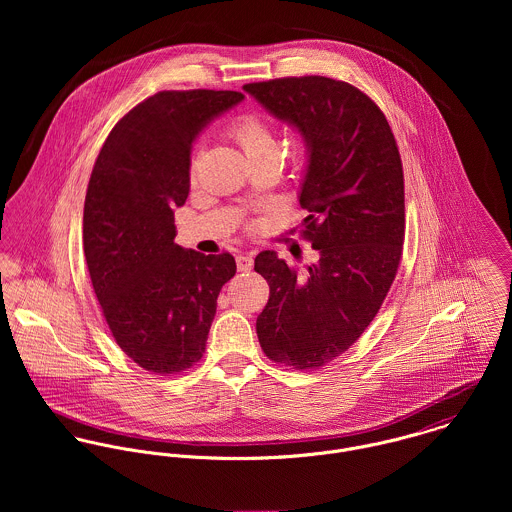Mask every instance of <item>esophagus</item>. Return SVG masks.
<instances>
[{
  "mask_svg": "<svg viewBox=\"0 0 512 512\" xmlns=\"http://www.w3.org/2000/svg\"><path fill=\"white\" fill-rule=\"evenodd\" d=\"M252 258L250 256H244V254H240V256H236V266H238V272H250L252 270Z\"/></svg>",
  "mask_w": 512,
  "mask_h": 512,
  "instance_id": "obj_1",
  "label": "esophagus"
}]
</instances>
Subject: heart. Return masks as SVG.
Returning <instances> with one entry per match:
<instances>
[{
	"mask_svg": "<svg viewBox=\"0 0 512 512\" xmlns=\"http://www.w3.org/2000/svg\"><path fill=\"white\" fill-rule=\"evenodd\" d=\"M230 136L242 147L250 161H260L280 155V142L276 130L260 116L246 114L232 122Z\"/></svg>",
	"mask_w": 512,
	"mask_h": 512,
	"instance_id": "obj_1",
	"label": "heart"
}]
</instances>
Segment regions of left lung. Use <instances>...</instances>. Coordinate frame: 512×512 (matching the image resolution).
<instances>
[{
  "mask_svg": "<svg viewBox=\"0 0 512 512\" xmlns=\"http://www.w3.org/2000/svg\"><path fill=\"white\" fill-rule=\"evenodd\" d=\"M307 147L299 205L317 260L303 274L264 250L270 286L256 333L268 359L295 370L345 353L378 313L404 244V173L382 110L349 82L288 76L242 86Z\"/></svg>",
  "mask_w": 512,
  "mask_h": 512,
  "instance_id": "1",
  "label": "left lung"
}]
</instances>
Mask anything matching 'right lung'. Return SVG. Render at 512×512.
<instances>
[{
  "mask_svg": "<svg viewBox=\"0 0 512 512\" xmlns=\"http://www.w3.org/2000/svg\"><path fill=\"white\" fill-rule=\"evenodd\" d=\"M244 100L234 90H163L132 108L100 149L84 199L82 240L92 288L120 349L155 374L201 361L228 252L177 246L173 209L189 195L195 138Z\"/></svg>",
  "mask_w": 512,
  "mask_h": 512,
  "instance_id": "right-lung-1",
  "label": "right lung"
}]
</instances>
